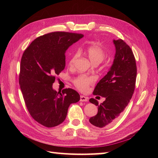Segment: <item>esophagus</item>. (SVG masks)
<instances>
[{
  "mask_svg": "<svg viewBox=\"0 0 158 158\" xmlns=\"http://www.w3.org/2000/svg\"><path fill=\"white\" fill-rule=\"evenodd\" d=\"M88 98L84 96V95H80V102H88Z\"/></svg>",
  "mask_w": 158,
  "mask_h": 158,
  "instance_id": "1",
  "label": "esophagus"
}]
</instances>
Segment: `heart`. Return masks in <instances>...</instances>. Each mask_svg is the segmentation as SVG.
Listing matches in <instances>:
<instances>
[{"label":"heart","mask_w":158,"mask_h":158,"mask_svg":"<svg viewBox=\"0 0 158 158\" xmlns=\"http://www.w3.org/2000/svg\"><path fill=\"white\" fill-rule=\"evenodd\" d=\"M82 52L86 55L92 63L94 64H98L103 60L106 57V51L99 45H91L85 48ZM78 57V52H75L71 56L69 61L70 67H73L76 60ZM94 82V80L85 75H79L73 79V83L75 86L80 91L85 92L87 91L90 85Z\"/></svg>","instance_id":"b5f03b06"}]
</instances>
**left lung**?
Instances as JSON below:
<instances>
[{
	"label": "left lung",
	"mask_w": 158,
	"mask_h": 158,
	"mask_svg": "<svg viewBox=\"0 0 158 158\" xmlns=\"http://www.w3.org/2000/svg\"><path fill=\"white\" fill-rule=\"evenodd\" d=\"M116 53L107 74L95 86L93 94L106 98L100 105L94 98L89 102L98 107V111L89 118L93 125L103 128L115 122L127 106L134 94L136 79V64L131 47L122 40H114Z\"/></svg>",
	"instance_id": "obj_1"
}]
</instances>
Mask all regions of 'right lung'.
Masks as SVG:
<instances>
[{"label": "right lung", "mask_w": 158, "mask_h": 158, "mask_svg": "<svg viewBox=\"0 0 158 158\" xmlns=\"http://www.w3.org/2000/svg\"><path fill=\"white\" fill-rule=\"evenodd\" d=\"M83 37L65 31L47 33L36 38L23 52L19 84L27 111L43 126L60 125L65 120L70 105L80 99L73 89L57 92L52 85L55 76L64 69L65 51Z\"/></svg>", "instance_id": "add662e5"}]
</instances>
